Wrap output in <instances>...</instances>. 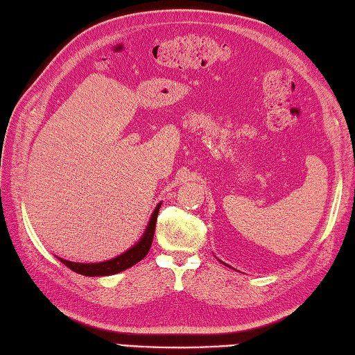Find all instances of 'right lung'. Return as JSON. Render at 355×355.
<instances>
[{
	"instance_id": "obj_1",
	"label": "right lung",
	"mask_w": 355,
	"mask_h": 355,
	"mask_svg": "<svg viewBox=\"0 0 355 355\" xmlns=\"http://www.w3.org/2000/svg\"><path fill=\"white\" fill-rule=\"evenodd\" d=\"M159 207L161 205H157L153 214H151L148 227L146 230V233H144L141 241L137 242L133 248L125 251L124 254H121L112 260H107V262H99V263H76V262H70V260H64L61 257H58V259H60L64 265L69 266L71 271L83 274V276H90V277L110 276V274H116V272H121V271L130 268V266L136 265L139 260L146 257L147 252L150 251L151 242H153V236H155Z\"/></svg>"
}]
</instances>
